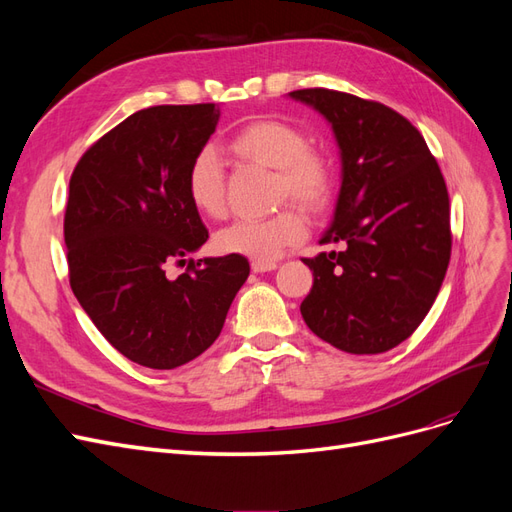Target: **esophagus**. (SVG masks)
Listing matches in <instances>:
<instances>
[{
	"instance_id": "34e87169",
	"label": "esophagus",
	"mask_w": 512,
	"mask_h": 512,
	"mask_svg": "<svg viewBox=\"0 0 512 512\" xmlns=\"http://www.w3.org/2000/svg\"><path fill=\"white\" fill-rule=\"evenodd\" d=\"M277 269V262L275 260H252V271L254 273H267Z\"/></svg>"
}]
</instances>
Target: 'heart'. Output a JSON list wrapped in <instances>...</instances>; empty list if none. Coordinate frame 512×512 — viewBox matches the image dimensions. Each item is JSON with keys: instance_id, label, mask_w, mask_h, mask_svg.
<instances>
[{"instance_id": "obj_1", "label": "heart", "mask_w": 512, "mask_h": 512, "mask_svg": "<svg viewBox=\"0 0 512 512\" xmlns=\"http://www.w3.org/2000/svg\"><path fill=\"white\" fill-rule=\"evenodd\" d=\"M228 149L237 158L275 173L277 203L294 200L312 213H322L335 194V168L327 153L309 145V136L290 121L262 117L245 123L230 136ZM185 192L205 218L226 213V175L213 147H200L185 170ZM307 220L297 205H286L265 220H239L213 239L215 250L250 260H273L284 247L305 237Z\"/></svg>"}]
</instances>
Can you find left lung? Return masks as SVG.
<instances>
[{"mask_svg": "<svg viewBox=\"0 0 512 512\" xmlns=\"http://www.w3.org/2000/svg\"><path fill=\"white\" fill-rule=\"evenodd\" d=\"M290 96L331 121L344 164L335 222L320 241L344 250L303 258L314 273L303 320L344 352H386L423 322L451 260L442 170L391 106L324 87Z\"/></svg>", "mask_w": 512, "mask_h": 512, "instance_id": "8db88e82", "label": "left lung"}]
</instances>
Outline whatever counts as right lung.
Segmentation results:
<instances>
[{"label":"right lung","mask_w":512,"mask_h":512,"mask_svg":"<svg viewBox=\"0 0 512 512\" xmlns=\"http://www.w3.org/2000/svg\"><path fill=\"white\" fill-rule=\"evenodd\" d=\"M220 108L136 111L76 162L64 215L74 297L126 359L175 369L218 339L250 275L243 256L185 260L209 239L185 192V170L215 132ZM185 264L179 278L165 267Z\"/></svg>","instance_id":"add662e5"}]
</instances>
